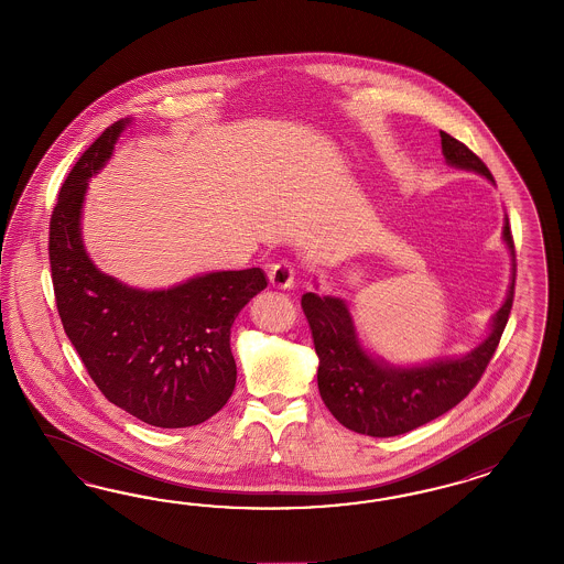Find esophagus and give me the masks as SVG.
Here are the masks:
<instances>
[{"label": "esophagus", "instance_id": "1", "mask_svg": "<svg viewBox=\"0 0 564 564\" xmlns=\"http://www.w3.org/2000/svg\"><path fill=\"white\" fill-rule=\"evenodd\" d=\"M293 279H295V267L290 260L274 262L271 271H269V281H271L274 290H288L293 285Z\"/></svg>", "mask_w": 564, "mask_h": 564}]
</instances>
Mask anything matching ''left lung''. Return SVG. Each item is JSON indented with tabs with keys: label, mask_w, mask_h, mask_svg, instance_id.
I'll list each match as a JSON object with an SVG mask.
<instances>
[{
	"label": "left lung",
	"mask_w": 564,
	"mask_h": 564,
	"mask_svg": "<svg viewBox=\"0 0 564 564\" xmlns=\"http://www.w3.org/2000/svg\"><path fill=\"white\" fill-rule=\"evenodd\" d=\"M444 159L462 170L476 171L495 182L478 154L457 138L441 132ZM502 238L512 254V281L507 300L492 318L490 337L465 358L444 359L417 368L378 364L359 347L349 310L337 297L302 295V307L318 354V391L335 420L358 434L376 438L399 436L436 420L469 394L495 356L509 323L514 297V241L505 221Z\"/></svg>",
	"instance_id": "8db88e82"
}]
</instances>
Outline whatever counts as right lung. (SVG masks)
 Wrapping results in <instances>:
<instances>
[{"label": "right lung", "mask_w": 564, "mask_h": 564, "mask_svg": "<svg viewBox=\"0 0 564 564\" xmlns=\"http://www.w3.org/2000/svg\"><path fill=\"white\" fill-rule=\"evenodd\" d=\"M128 120L97 138L59 189L50 221L53 293L69 341L107 401L144 424L188 427L215 415L236 389L231 325L267 288L260 269L208 273L163 291L132 290L86 257L80 213Z\"/></svg>", "instance_id": "1"}]
</instances>
